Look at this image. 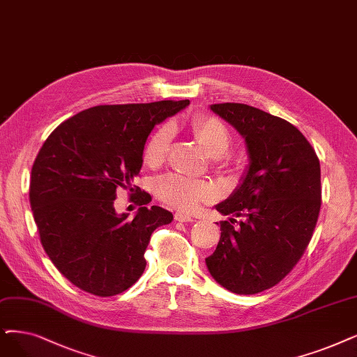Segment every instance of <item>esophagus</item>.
<instances>
[{"mask_svg":"<svg viewBox=\"0 0 357 357\" xmlns=\"http://www.w3.org/2000/svg\"><path fill=\"white\" fill-rule=\"evenodd\" d=\"M174 220L178 222H192L193 221V218L190 215H186V213H183V212H177L174 215Z\"/></svg>","mask_w":357,"mask_h":357,"instance_id":"esophagus-1","label":"esophagus"}]
</instances>
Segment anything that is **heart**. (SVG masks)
Wrapping results in <instances>:
<instances>
[{
  "label": "heart",
  "instance_id": "b5f03b06",
  "mask_svg": "<svg viewBox=\"0 0 357 357\" xmlns=\"http://www.w3.org/2000/svg\"><path fill=\"white\" fill-rule=\"evenodd\" d=\"M192 132L204 151L222 161V156L230 146V132L227 127L213 117H199L192 121ZM171 142L169 126H162L148 140L144 151V160L148 167L158 168L167 158ZM156 193L161 201L180 211H193L202 202L213 196V188L209 183L192 180L177 174L162 177L156 184Z\"/></svg>",
  "mask_w": 357,
  "mask_h": 357
}]
</instances>
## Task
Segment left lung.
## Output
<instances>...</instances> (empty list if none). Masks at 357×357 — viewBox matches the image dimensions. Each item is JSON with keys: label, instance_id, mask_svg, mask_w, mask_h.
<instances>
[{"label": "left lung", "instance_id": "left-lung-1", "mask_svg": "<svg viewBox=\"0 0 357 357\" xmlns=\"http://www.w3.org/2000/svg\"><path fill=\"white\" fill-rule=\"evenodd\" d=\"M209 108L245 139L249 165L233 193L215 205L230 218L220 222L218 246L205 264L228 291L256 294L286 277L309 245L321 208L319 160L286 120L245 104Z\"/></svg>", "mask_w": 357, "mask_h": 357}]
</instances>
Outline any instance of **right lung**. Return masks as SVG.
I'll use <instances>...</instances> for the list:
<instances>
[{
    "instance_id": "add662e5",
    "label": "right lung",
    "mask_w": 357,
    "mask_h": 357,
    "mask_svg": "<svg viewBox=\"0 0 357 357\" xmlns=\"http://www.w3.org/2000/svg\"><path fill=\"white\" fill-rule=\"evenodd\" d=\"M189 104L92 107L61 123L42 145L31 174V208L42 246L76 287L116 296L144 274L151 236L173 213L145 206L146 192L139 195L133 220L117 213L114 201L117 189L132 188L139 176L153 127Z\"/></svg>"
}]
</instances>
